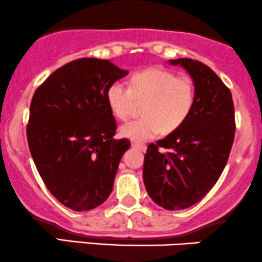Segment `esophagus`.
<instances>
[{
  "label": "esophagus",
  "mask_w": 262,
  "mask_h": 262,
  "mask_svg": "<svg viewBox=\"0 0 262 262\" xmlns=\"http://www.w3.org/2000/svg\"><path fill=\"white\" fill-rule=\"evenodd\" d=\"M132 146H133L134 149H139V150H141V151L146 150V145H145V144H140V143H135V141H133V143H132Z\"/></svg>",
  "instance_id": "1"
}]
</instances>
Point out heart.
<instances>
[{
    "instance_id": "heart-1",
    "label": "heart",
    "mask_w": 262,
    "mask_h": 262,
    "mask_svg": "<svg viewBox=\"0 0 262 262\" xmlns=\"http://www.w3.org/2000/svg\"><path fill=\"white\" fill-rule=\"evenodd\" d=\"M130 89L116 81L106 91L110 110L121 121L130 117L134 97L145 100L144 117L122 125L119 134L134 141H146L160 132L178 129L194 107L195 91L190 79L176 77L161 68H149L135 73L129 80Z\"/></svg>"
}]
</instances>
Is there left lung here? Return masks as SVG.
Masks as SVG:
<instances>
[{
  "instance_id": "left-lung-1",
  "label": "left lung",
  "mask_w": 262,
  "mask_h": 262,
  "mask_svg": "<svg viewBox=\"0 0 262 262\" xmlns=\"http://www.w3.org/2000/svg\"><path fill=\"white\" fill-rule=\"evenodd\" d=\"M168 63L181 66L193 79L194 107L181 127L147 146L143 177L159 206L183 210L199 203L225 169L234 140V105L231 91L210 67L190 58Z\"/></svg>"
}]
</instances>
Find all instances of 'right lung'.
<instances>
[{"label":"right lung","mask_w":262,"mask_h":262,"mask_svg":"<svg viewBox=\"0 0 262 262\" xmlns=\"http://www.w3.org/2000/svg\"><path fill=\"white\" fill-rule=\"evenodd\" d=\"M128 71L108 59L81 58L58 68L37 88L27 138L37 172L53 196L74 211H89L113 189L128 139H115L108 86Z\"/></svg>","instance_id":"obj_1"}]
</instances>
